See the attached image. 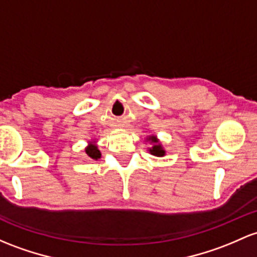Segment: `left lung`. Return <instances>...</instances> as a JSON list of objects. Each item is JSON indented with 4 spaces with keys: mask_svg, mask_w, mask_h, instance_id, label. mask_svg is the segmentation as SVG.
I'll return each instance as SVG.
<instances>
[{
    "mask_svg": "<svg viewBox=\"0 0 257 257\" xmlns=\"http://www.w3.org/2000/svg\"><path fill=\"white\" fill-rule=\"evenodd\" d=\"M149 140H150L151 143H154V146H152V149H150V152L152 155H155V156H163L165 155V150L162 149V146L159 144V140L156 139V137H150L149 138Z\"/></svg>",
    "mask_w": 257,
    "mask_h": 257,
    "instance_id": "left-lung-1",
    "label": "left lung"
}]
</instances>
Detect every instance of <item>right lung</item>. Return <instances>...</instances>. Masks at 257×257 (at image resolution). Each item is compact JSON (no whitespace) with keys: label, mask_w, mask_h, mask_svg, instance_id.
<instances>
[{"label":"right lung","mask_w":257,"mask_h":257,"mask_svg":"<svg viewBox=\"0 0 257 257\" xmlns=\"http://www.w3.org/2000/svg\"><path fill=\"white\" fill-rule=\"evenodd\" d=\"M85 152L87 156L92 160H98L101 157L100 150H98L97 146L94 145V144H90V145L85 149Z\"/></svg>","instance_id":"1"}]
</instances>
